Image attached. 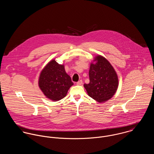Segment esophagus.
Wrapping results in <instances>:
<instances>
[{
    "label": "esophagus",
    "instance_id": "1",
    "mask_svg": "<svg viewBox=\"0 0 154 154\" xmlns=\"http://www.w3.org/2000/svg\"><path fill=\"white\" fill-rule=\"evenodd\" d=\"M82 84V80L79 81L76 83V85H81Z\"/></svg>",
    "mask_w": 154,
    "mask_h": 154
}]
</instances>
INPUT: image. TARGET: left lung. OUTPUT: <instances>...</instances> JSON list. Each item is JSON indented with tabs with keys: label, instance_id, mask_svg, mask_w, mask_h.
Listing matches in <instances>:
<instances>
[{
	"label": "left lung",
	"instance_id": "left-lung-1",
	"mask_svg": "<svg viewBox=\"0 0 154 154\" xmlns=\"http://www.w3.org/2000/svg\"><path fill=\"white\" fill-rule=\"evenodd\" d=\"M95 64L91 63L89 70V83L84 85L88 95L100 103L107 101L116 92L118 78L113 67L103 56L95 59Z\"/></svg>",
	"mask_w": 154,
	"mask_h": 154
}]
</instances>
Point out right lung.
I'll return each instance as SVG.
<instances>
[{
	"label": "right lung",
	"mask_w": 154,
	"mask_h": 154,
	"mask_svg": "<svg viewBox=\"0 0 154 154\" xmlns=\"http://www.w3.org/2000/svg\"><path fill=\"white\" fill-rule=\"evenodd\" d=\"M38 85L48 98L56 101L66 96L73 83L71 78L66 73L64 66L53 60L41 72Z\"/></svg>",
	"instance_id": "1"
}]
</instances>
